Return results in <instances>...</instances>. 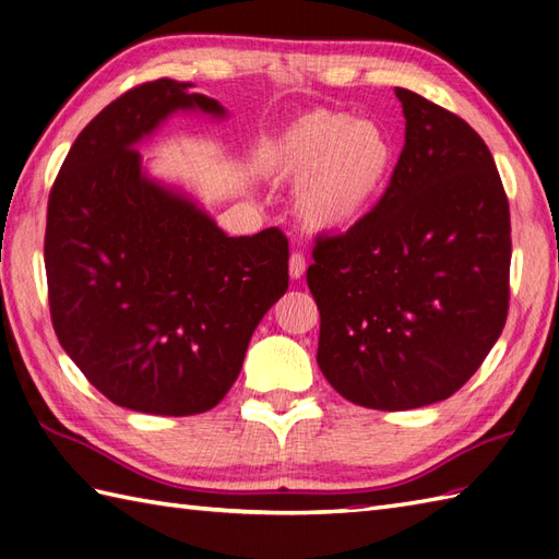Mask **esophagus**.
I'll return each mask as SVG.
<instances>
[{"instance_id": "1", "label": "esophagus", "mask_w": 559, "mask_h": 559, "mask_svg": "<svg viewBox=\"0 0 559 559\" xmlns=\"http://www.w3.org/2000/svg\"><path fill=\"white\" fill-rule=\"evenodd\" d=\"M305 269H307V261L302 252H293L290 261H288V271H290V278H302L305 276Z\"/></svg>"}]
</instances>
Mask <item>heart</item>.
I'll use <instances>...</instances> for the list:
<instances>
[{
    "mask_svg": "<svg viewBox=\"0 0 559 559\" xmlns=\"http://www.w3.org/2000/svg\"><path fill=\"white\" fill-rule=\"evenodd\" d=\"M394 158V141L382 127L336 110L298 117L266 153L278 180L300 182V218L314 230H341L367 216Z\"/></svg>",
    "mask_w": 559,
    "mask_h": 559,
    "instance_id": "b5f03b06",
    "label": "heart"
}]
</instances>
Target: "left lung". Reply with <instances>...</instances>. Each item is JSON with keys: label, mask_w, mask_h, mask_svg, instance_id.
<instances>
[{"label": "left lung", "mask_w": 559, "mask_h": 559, "mask_svg": "<svg viewBox=\"0 0 559 559\" xmlns=\"http://www.w3.org/2000/svg\"><path fill=\"white\" fill-rule=\"evenodd\" d=\"M406 144L372 211L317 235L307 286L317 362L343 399L374 411L444 401L476 374L509 312L512 223L476 129L396 88Z\"/></svg>", "instance_id": "obj_1"}]
</instances>
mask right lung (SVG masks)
<instances>
[{"label": "right lung", "instance_id": "obj_1", "mask_svg": "<svg viewBox=\"0 0 559 559\" xmlns=\"http://www.w3.org/2000/svg\"><path fill=\"white\" fill-rule=\"evenodd\" d=\"M189 83L146 81L83 127L47 199L55 334L105 399L153 415L228 394L261 317L288 290V237H228L141 175L136 141L175 110L223 115Z\"/></svg>", "mask_w": 559, "mask_h": 559}]
</instances>
